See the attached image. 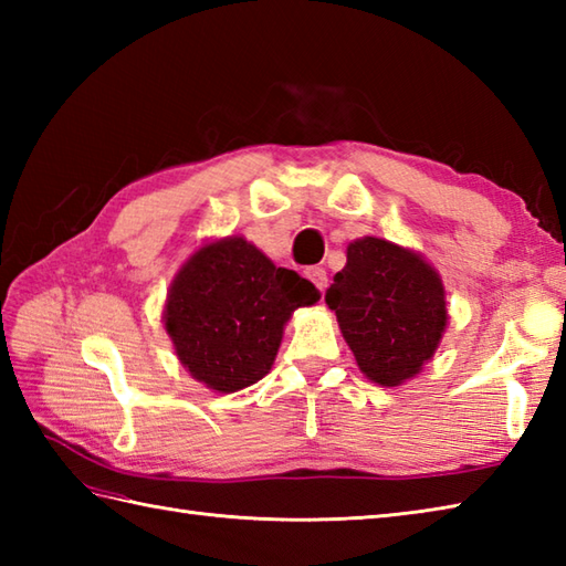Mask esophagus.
<instances>
[{"instance_id": "1", "label": "esophagus", "mask_w": 566, "mask_h": 566, "mask_svg": "<svg viewBox=\"0 0 566 566\" xmlns=\"http://www.w3.org/2000/svg\"><path fill=\"white\" fill-rule=\"evenodd\" d=\"M306 276L316 284L318 292H326V286H328V272L326 270H323V268H308Z\"/></svg>"}]
</instances>
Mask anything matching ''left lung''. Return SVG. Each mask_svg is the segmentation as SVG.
Here are the masks:
<instances>
[{"label":"left lung","mask_w":566,"mask_h":566,"mask_svg":"<svg viewBox=\"0 0 566 566\" xmlns=\"http://www.w3.org/2000/svg\"><path fill=\"white\" fill-rule=\"evenodd\" d=\"M326 304L357 367L381 387L416 377L448 326L440 274L418 252L371 235L347 245V264L333 276Z\"/></svg>","instance_id":"left-lung-1"}]
</instances>
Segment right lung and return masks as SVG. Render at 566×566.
I'll use <instances>...</instances> for the list:
<instances>
[{"label":"right lung","instance_id":"1","mask_svg":"<svg viewBox=\"0 0 566 566\" xmlns=\"http://www.w3.org/2000/svg\"><path fill=\"white\" fill-rule=\"evenodd\" d=\"M321 298L294 270L276 268L245 238L199 248L170 284L165 331L197 381L233 394L272 369L284 323Z\"/></svg>","mask_w":566,"mask_h":566}]
</instances>
